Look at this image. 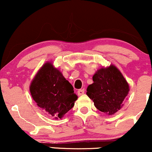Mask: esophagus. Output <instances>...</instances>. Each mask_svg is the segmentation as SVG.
Here are the masks:
<instances>
[{
  "instance_id": "34e87169",
  "label": "esophagus",
  "mask_w": 152,
  "mask_h": 152,
  "mask_svg": "<svg viewBox=\"0 0 152 152\" xmlns=\"http://www.w3.org/2000/svg\"><path fill=\"white\" fill-rule=\"evenodd\" d=\"M84 93H85V91H84V89H79V90L78 91V96H82V95L84 94Z\"/></svg>"
}]
</instances>
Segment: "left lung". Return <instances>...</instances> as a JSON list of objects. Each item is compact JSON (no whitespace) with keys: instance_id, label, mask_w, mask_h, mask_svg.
<instances>
[{"instance_id":"left-lung-1","label":"left lung","mask_w":152,"mask_h":152,"mask_svg":"<svg viewBox=\"0 0 152 152\" xmlns=\"http://www.w3.org/2000/svg\"><path fill=\"white\" fill-rule=\"evenodd\" d=\"M94 83L87 88L86 94L101 112L113 115L121 108L129 92V85L115 66L100 69L93 76Z\"/></svg>"}]
</instances>
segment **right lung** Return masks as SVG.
Wrapping results in <instances>:
<instances>
[{"label": "right lung", "instance_id": "add662e5", "mask_svg": "<svg viewBox=\"0 0 152 152\" xmlns=\"http://www.w3.org/2000/svg\"><path fill=\"white\" fill-rule=\"evenodd\" d=\"M30 91L37 105L55 119L61 118L77 100L72 85L49 62L38 71Z\"/></svg>", "mask_w": 152, "mask_h": 152}]
</instances>
